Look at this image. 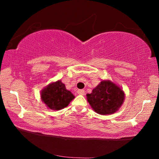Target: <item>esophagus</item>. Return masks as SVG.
<instances>
[{"mask_svg": "<svg viewBox=\"0 0 159 159\" xmlns=\"http://www.w3.org/2000/svg\"><path fill=\"white\" fill-rule=\"evenodd\" d=\"M77 93L79 95H85V90H79L77 91Z\"/></svg>", "mask_w": 159, "mask_h": 159, "instance_id": "obj_1", "label": "esophagus"}]
</instances>
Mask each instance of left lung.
I'll use <instances>...</instances> for the list:
<instances>
[{
  "mask_svg": "<svg viewBox=\"0 0 159 159\" xmlns=\"http://www.w3.org/2000/svg\"><path fill=\"white\" fill-rule=\"evenodd\" d=\"M86 96L92 109L101 115L116 112L125 99L124 91L110 80H102L92 93Z\"/></svg>",
  "mask_w": 159,
  "mask_h": 159,
  "instance_id": "left-lung-1",
  "label": "left lung"
}]
</instances>
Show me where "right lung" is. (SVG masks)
<instances>
[{"label":"right lung","instance_id":"obj_1","mask_svg":"<svg viewBox=\"0 0 159 159\" xmlns=\"http://www.w3.org/2000/svg\"><path fill=\"white\" fill-rule=\"evenodd\" d=\"M41 98L49 109L60 110L68 106L75 97L59 80L45 87L41 92Z\"/></svg>","mask_w":159,"mask_h":159}]
</instances>
